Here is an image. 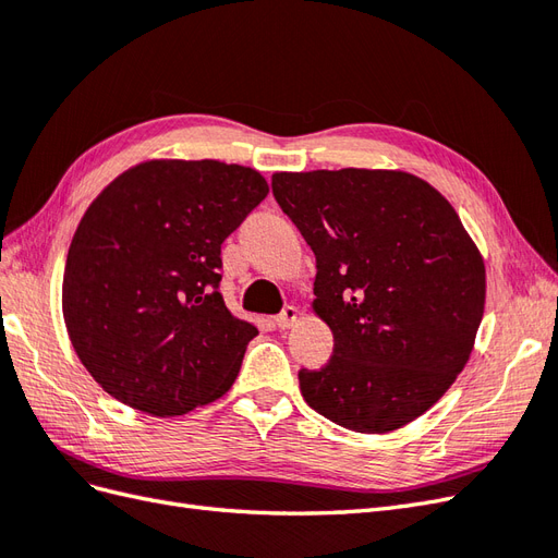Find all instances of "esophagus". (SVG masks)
I'll use <instances>...</instances> for the list:
<instances>
[{
  "label": "esophagus",
  "mask_w": 558,
  "mask_h": 558,
  "mask_svg": "<svg viewBox=\"0 0 558 558\" xmlns=\"http://www.w3.org/2000/svg\"><path fill=\"white\" fill-rule=\"evenodd\" d=\"M298 316H300L298 307H293V305H286V307L281 310V314H277L275 324H277V328H281V330H289V328H293V326H295Z\"/></svg>",
  "instance_id": "34e87169"
}]
</instances>
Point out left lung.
<instances>
[{"label": "left lung", "instance_id": "1", "mask_svg": "<svg viewBox=\"0 0 558 558\" xmlns=\"http://www.w3.org/2000/svg\"><path fill=\"white\" fill-rule=\"evenodd\" d=\"M272 193L316 256L314 312L332 359L298 373L332 424L388 433L430 410L465 367L486 272L459 214L430 183L391 170L277 172Z\"/></svg>", "mask_w": 558, "mask_h": 558}]
</instances>
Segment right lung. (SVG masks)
Instances as JSON below:
<instances>
[{"instance_id":"add662e5","label":"right lung","mask_w":558,"mask_h":558,"mask_svg":"<svg viewBox=\"0 0 558 558\" xmlns=\"http://www.w3.org/2000/svg\"><path fill=\"white\" fill-rule=\"evenodd\" d=\"M267 193L251 167L148 160L95 197L66 253L62 314L109 396L179 416L238 379L258 328L218 291L221 244Z\"/></svg>"}]
</instances>
